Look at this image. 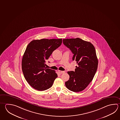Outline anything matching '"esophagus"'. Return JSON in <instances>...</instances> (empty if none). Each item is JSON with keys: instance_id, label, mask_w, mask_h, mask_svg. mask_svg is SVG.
I'll list each match as a JSON object with an SVG mask.
<instances>
[{"instance_id": "obj_1", "label": "esophagus", "mask_w": 120, "mask_h": 120, "mask_svg": "<svg viewBox=\"0 0 120 120\" xmlns=\"http://www.w3.org/2000/svg\"><path fill=\"white\" fill-rule=\"evenodd\" d=\"M58 72H59V73L60 74H63V73L65 72L64 71H61V70H59V71H58Z\"/></svg>"}]
</instances>
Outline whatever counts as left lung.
I'll return each mask as SVG.
<instances>
[{
    "label": "left lung",
    "mask_w": 120,
    "mask_h": 120,
    "mask_svg": "<svg viewBox=\"0 0 120 120\" xmlns=\"http://www.w3.org/2000/svg\"><path fill=\"white\" fill-rule=\"evenodd\" d=\"M64 45L73 54L72 60L76 61L75 71L68 72L70 75L65 84L68 90L74 92L84 90L93 80L98 65L95 48L92 43L81 38L63 39Z\"/></svg>",
    "instance_id": "obj_1"
}]
</instances>
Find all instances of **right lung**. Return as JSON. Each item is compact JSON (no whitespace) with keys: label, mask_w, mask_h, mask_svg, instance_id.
<instances>
[{"label":"right lung","mask_w":120,"mask_h":120,"mask_svg":"<svg viewBox=\"0 0 120 120\" xmlns=\"http://www.w3.org/2000/svg\"><path fill=\"white\" fill-rule=\"evenodd\" d=\"M61 43L62 38H43L33 40L27 45L22 68L25 78L33 88L44 91L52 86L58 75L54 70L45 68V61Z\"/></svg>","instance_id":"1"}]
</instances>
